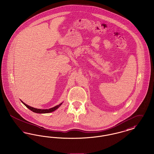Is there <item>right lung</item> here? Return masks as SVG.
Wrapping results in <instances>:
<instances>
[{
	"label": "right lung",
	"instance_id": "obj_1",
	"mask_svg": "<svg viewBox=\"0 0 154 154\" xmlns=\"http://www.w3.org/2000/svg\"><path fill=\"white\" fill-rule=\"evenodd\" d=\"M22 103H23L27 108H28L29 110L32 111L33 112H36V113H40V114L51 112L52 111L57 110V109L60 106V105L62 104V103L59 104L58 106H55V107H52V108H51V109H36V108H33V107H30L29 106L26 104L25 103H24L23 102H22Z\"/></svg>",
	"mask_w": 154,
	"mask_h": 154
}]
</instances>
